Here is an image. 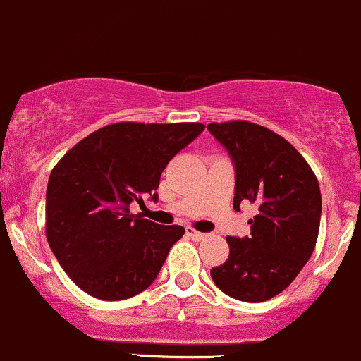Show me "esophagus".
I'll return each instance as SVG.
<instances>
[{
	"label": "esophagus",
	"instance_id": "esophagus-1",
	"mask_svg": "<svg viewBox=\"0 0 361 361\" xmlns=\"http://www.w3.org/2000/svg\"><path fill=\"white\" fill-rule=\"evenodd\" d=\"M185 235H188L189 238H192V240H195V241L203 240V238L207 236L205 233H200V231H196V229H192V228H188V229H185Z\"/></svg>",
	"mask_w": 361,
	"mask_h": 361
}]
</instances>
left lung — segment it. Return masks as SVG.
Masks as SVG:
<instances>
[{
	"label": "left lung",
	"mask_w": 361,
	"mask_h": 361,
	"mask_svg": "<svg viewBox=\"0 0 361 361\" xmlns=\"http://www.w3.org/2000/svg\"><path fill=\"white\" fill-rule=\"evenodd\" d=\"M208 132L235 166V200L254 203L250 235L228 236L229 257L212 267L214 283L243 302H262L288 287L314 250L322 195L313 170L290 142L248 121L210 123Z\"/></svg>",
	"instance_id": "obj_1"
}]
</instances>
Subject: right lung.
Masks as SVG:
<instances>
[{
  "instance_id": "obj_1",
  "label": "right lung",
  "mask_w": 361,
  "mask_h": 361,
  "mask_svg": "<svg viewBox=\"0 0 361 361\" xmlns=\"http://www.w3.org/2000/svg\"><path fill=\"white\" fill-rule=\"evenodd\" d=\"M205 130L202 123H114L90 133L51 170L47 240L62 269L92 297L123 300L158 276L182 226L130 214L158 200L170 159Z\"/></svg>"
}]
</instances>
